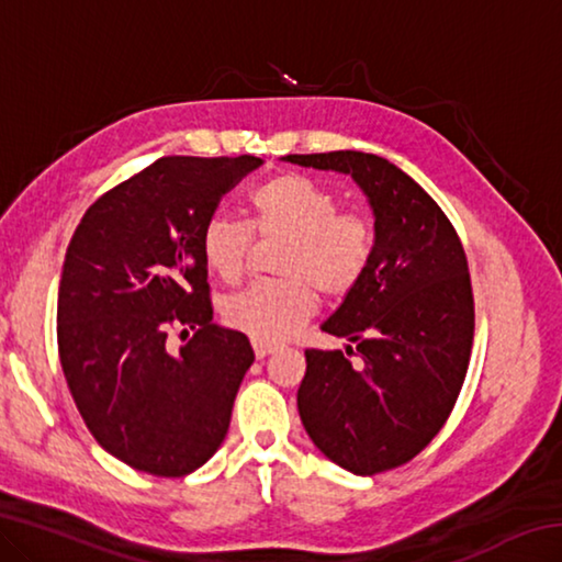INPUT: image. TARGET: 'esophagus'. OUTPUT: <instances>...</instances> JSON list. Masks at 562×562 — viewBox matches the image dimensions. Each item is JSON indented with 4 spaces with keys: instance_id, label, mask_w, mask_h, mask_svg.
<instances>
[{
    "instance_id": "1",
    "label": "esophagus",
    "mask_w": 562,
    "mask_h": 562,
    "mask_svg": "<svg viewBox=\"0 0 562 562\" xmlns=\"http://www.w3.org/2000/svg\"><path fill=\"white\" fill-rule=\"evenodd\" d=\"M252 349H255V357H258V359H265L268 355H272V351L278 349V347L270 345V341H260V339H255V341H252Z\"/></svg>"
}]
</instances>
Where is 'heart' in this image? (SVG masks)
<instances>
[{"instance_id":"obj_1","label":"heart","mask_w":562,"mask_h":562,"mask_svg":"<svg viewBox=\"0 0 562 562\" xmlns=\"http://www.w3.org/2000/svg\"><path fill=\"white\" fill-rule=\"evenodd\" d=\"M250 225L211 215L201 231L205 268L223 282L243 278L258 237H282L274 258L280 278L250 282L221 302L227 327L260 341H282L310 319L317 290L341 300L364 282L376 250V225L364 211L339 207L327 186L280 173L247 195Z\"/></svg>"}]
</instances>
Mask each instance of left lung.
<instances>
[{"label":"left lung","mask_w":562,"mask_h":562,"mask_svg":"<svg viewBox=\"0 0 562 562\" xmlns=\"http://www.w3.org/2000/svg\"><path fill=\"white\" fill-rule=\"evenodd\" d=\"M288 160L349 173L376 217L372 268L322 325L355 341L361 367H351V347L304 351L300 418L341 469L392 471L431 443L459 398L475 327L469 260L434 198L386 158L331 150Z\"/></svg>","instance_id":"1"}]
</instances>
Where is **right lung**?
<instances>
[{
  "label": "right lung",
  "mask_w": 562,
  "mask_h": 562,
  "mask_svg": "<svg viewBox=\"0 0 562 562\" xmlns=\"http://www.w3.org/2000/svg\"><path fill=\"white\" fill-rule=\"evenodd\" d=\"M255 156H166L103 193L74 231L59 282L56 341L76 408L131 469L180 479L231 426L252 347L213 325L201 231ZM176 328L194 337L180 350Z\"/></svg>",
  "instance_id": "obj_1"
}]
</instances>
